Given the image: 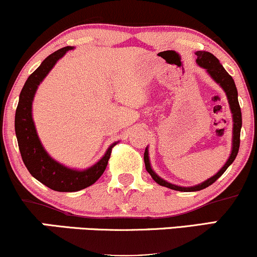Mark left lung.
Masks as SVG:
<instances>
[{
  "instance_id": "1",
  "label": "left lung",
  "mask_w": 257,
  "mask_h": 257,
  "mask_svg": "<svg viewBox=\"0 0 257 257\" xmlns=\"http://www.w3.org/2000/svg\"><path fill=\"white\" fill-rule=\"evenodd\" d=\"M196 62L199 66L207 69V72L211 74V76L213 79L217 81L219 85L221 86L222 89L226 92L227 99H228V104H230V109L232 111V116H233V145H232V152H231V156L228 160L222 166V169L218 172L217 175L213 176L209 179H207L206 182H203L202 184L196 185V187H191V188H182V187H177V185L170 184L168 182H165L164 179L158 177L152 169H151L150 165V160H148V151L146 148L145 151V156H144V160H145V166H146L147 172L152 176V178L157 183L163 185V187L170 188V189H174L177 191H199L205 189V188L209 187V185L214 183L217 179L220 177V176L226 171V169L231 164L233 163V160L236 159L238 150H239V142H240V128H242V112H240V106L239 103H238V93H237V88L236 85H234V81L232 79V76L228 74L226 70L224 69V67L221 66V63L219 62V60L214 55H212L211 52L208 51H196Z\"/></svg>"
}]
</instances>
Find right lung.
<instances>
[{"label": "right lung", "instance_id": "1", "mask_svg": "<svg viewBox=\"0 0 257 257\" xmlns=\"http://www.w3.org/2000/svg\"><path fill=\"white\" fill-rule=\"evenodd\" d=\"M72 46H66L55 51L48 56L42 64L29 76L25 82L19 97L17 111H15V134L21 158L30 174L40 183L56 191H78L89 187L104 174L109 162L112 145L105 156L95 165L85 171H75L67 169L54 159L50 158L40 144L37 135L35 123L32 119V101L37 87L46 74L55 66V63L63 56L68 50H72Z\"/></svg>", "mask_w": 257, "mask_h": 257}]
</instances>
